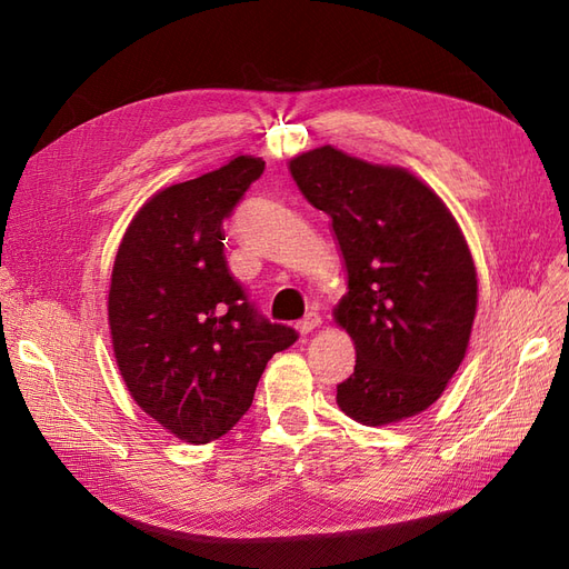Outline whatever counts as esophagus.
Masks as SVG:
<instances>
[{"instance_id":"1","label":"esophagus","mask_w":569,"mask_h":569,"mask_svg":"<svg viewBox=\"0 0 569 569\" xmlns=\"http://www.w3.org/2000/svg\"><path fill=\"white\" fill-rule=\"evenodd\" d=\"M320 325H322V318L318 313H308L303 320L297 322V330H299V335H311L313 330H318Z\"/></svg>"}]
</instances>
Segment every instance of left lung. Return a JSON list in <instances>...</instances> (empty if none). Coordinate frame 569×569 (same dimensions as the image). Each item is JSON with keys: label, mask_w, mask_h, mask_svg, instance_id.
I'll use <instances>...</instances> for the list:
<instances>
[{"label": "left lung", "mask_w": 569, "mask_h": 569, "mask_svg": "<svg viewBox=\"0 0 569 569\" xmlns=\"http://www.w3.org/2000/svg\"><path fill=\"white\" fill-rule=\"evenodd\" d=\"M289 173L330 218L347 272L332 316L356 368L337 406L368 427L418 416L458 372L477 316V268L458 220L410 170L332 144L297 153Z\"/></svg>", "instance_id": "8db88e82"}]
</instances>
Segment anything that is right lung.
Returning a JSON list of instances; mask_svg holds the SVG:
<instances>
[{"label":"right lung","instance_id":"right-lung-1","mask_svg":"<svg viewBox=\"0 0 569 569\" xmlns=\"http://www.w3.org/2000/svg\"><path fill=\"white\" fill-rule=\"evenodd\" d=\"M266 161L226 166L151 194L120 239L109 332L120 377L149 418L187 443H209L253 401L268 360L297 332L253 311L228 272L222 220Z\"/></svg>","mask_w":569,"mask_h":569}]
</instances>
